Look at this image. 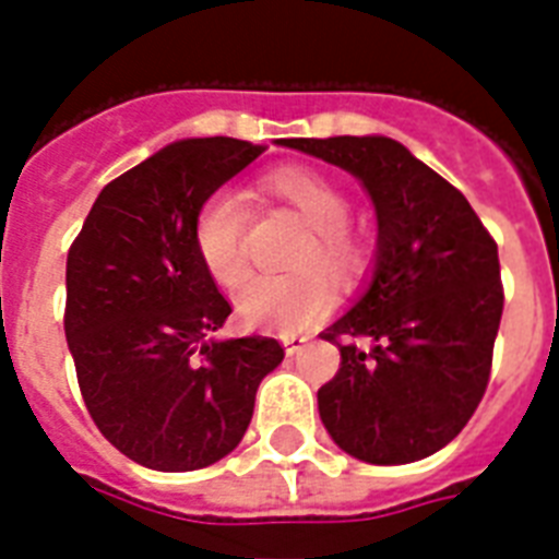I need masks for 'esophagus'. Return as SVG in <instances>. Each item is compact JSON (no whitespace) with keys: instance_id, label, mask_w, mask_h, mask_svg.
Here are the masks:
<instances>
[{"instance_id":"34e87169","label":"esophagus","mask_w":559,"mask_h":559,"mask_svg":"<svg viewBox=\"0 0 559 559\" xmlns=\"http://www.w3.org/2000/svg\"><path fill=\"white\" fill-rule=\"evenodd\" d=\"M305 342L301 336H284V350H287V357H296L298 350L305 348Z\"/></svg>"}]
</instances>
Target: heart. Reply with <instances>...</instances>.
<instances>
[{"label":"heart","instance_id":"heart-1","mask_svg":"<svg viewBox=\"0 0 559 559\" xmlns=\"http://www.w3.org/2000/svg\"><path fill=\"white\" fill-rule=\"evenodd\" d=\"M261 191L301 214L310 237L296 254V266L307 270L289 275H252L237 289V319L249 328L296 333L319 322L333 307V275L348 284L366 270V240L348 226L350 200L331 177L305 165H284L261 177ZM193 249L202 270L219 287H235L246 275V209L235 191L209 193L193 217Z\"/></svg>","mask_w":559,"mask_h":559}]
</instances>
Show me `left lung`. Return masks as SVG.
<instances>
[{
    "label": "left lung",
    "mask_w": 559,
    "mask_h": 559,
    "mask_svg": "<svg viewBox=\"0 0 559 559\" xmlns=\"http://www.w3.org/2000/svg\"><path fill=\"white\" fill-rule=\"evenodd\" d=\"M281 144L354 174L380 226L371 287L322 333L342 354L336 377L319 389L324 429L368 464L426 459L485 397L504 307L496 240L467 197L394 139ZM354 338H371L372 348Z\"/></svg>",
    "instance_id": "1"
}]
</instances>
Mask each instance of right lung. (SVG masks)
I'll use <instances>...</instances> for the list:
<instances>
[{"instance_id": "add662e5", "label": "right lung", "mask_w": 559, "mask_h": 559, "mask_svg": "<svg viewBox=\"0 0 559 559\" xmlns=\"http://www.w3.org/2000/svg\"><path fill=\"white\" fill-rule=\"evenodd\" d=\"M263 144L186 139L112 179L66 261V342L92 420L127 459L162 473L235 450L254 394L284 359L270 336L209 340L231 313L193 249L202 200Z\"/></svg>"}]
</instances>
